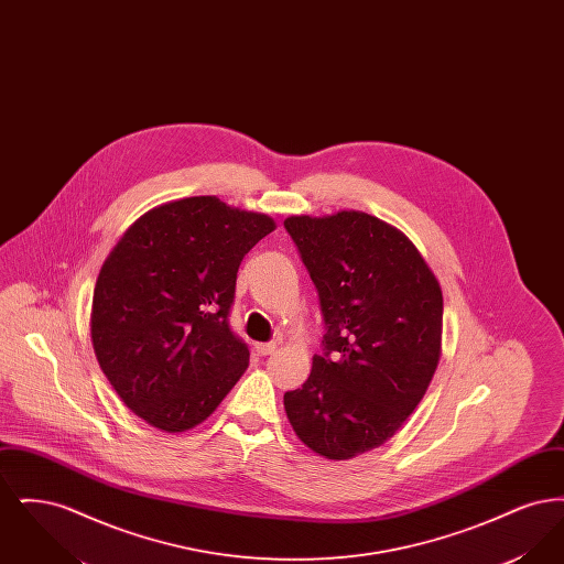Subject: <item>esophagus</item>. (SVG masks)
<instances>
[{
  "mask_svg": "<svg viewBox=\"0 0 564 564\" xmlns=\"http://www.w3.org/2000/svg\"><path fill=\"white\" fill-rule=\"evenodd\" d=\"M274 349H276L274 343H260V345H256V352L262 355V357H267V355H270Z\"/></svg>",
  "mask_w": 564,
  "mask_h": 564,
  "instance_id": "obj_1",
  "label": "esophagus"
}]
</instances>
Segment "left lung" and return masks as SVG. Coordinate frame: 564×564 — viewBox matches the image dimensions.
Returning <instances> with one entry per match:
<instances>
[{
  "label": "left lung",
  "mask_w": 564,
  "mask_h": 564,
  "mask_svg": "<svg viewBox=\"0 0 564 564\" xmlns=\"http://www.w3.org/2000/svg\"><path fill=\"white\" fill-rule=\"evenodd\" d=\"M285 230L322 304V355L283 395L295 435L345 460L384 444L423 400L442 349L444 300L419 249L375 215H292Z\"/></svg>",
  "instance_id": "obj_1"
}]
</instances>
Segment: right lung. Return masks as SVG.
I'll return each mask as SVG.
<instances>
[{
    "label": "right lung",
    "mask_w": 564,
    "mask_h": 564,
    "mask_svg": "<svg viewBox=\"0 0 564 564\" xmlns=\"http://www.w3.org/2000/svg\"><path fill=\"white\" fill-rule=\"evenodd\" d=\"M272 230L269 215L192 196L139 217L109 253L93 347L120 400L152 427L192 430L241 378L249 349L228 323L237 272Z\"/></svg>",
    "instance_id": "right-lung-1"
}]
</instances>
